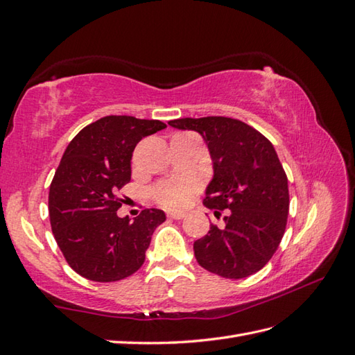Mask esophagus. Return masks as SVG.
Listing matches in <instances>:
<instances>
[{
    "mask_svg": "<svg viewBox=\"0 0 355 355\" xmlns=\"http://www.w3.org/2000/svg\"><path fill=\"white\" fill-rule=\"evenodd\" d=\"M184 216H186L184 213H169V215H168L169 219H183Z\"/></svg>",
    "mask_w": 355,
    "mask_h": 355,
    "instance_id": "obj_1",
    "label": "esophagus"
}]
</instances>
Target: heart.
Here are the masks:
<instances>
[{"label":"heart","instance_id":"obj_1","mask_svg":"<svg viewBox=\"0 0 355 355\" xmlns=\"http://www.w3.org/2000/svg\"><path fill=\"white\" fill-rule=\"evenodd\" d=\"M200 187V180L196 177H171L155 184L151 189V196L162 207L178 210L186 207Z\"/></svg>","mask_w":355,"mask_h":355}]
</instances>
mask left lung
I'll list each match as a JSON object with an SVG mask.
<instances>
[{
  "label": "left lung",
  "mask_w": 355,
  "mask_h": 355,
  "mask_svg": "<svg viewBox=\"0 0 355 355\" xmlns=\"http://www.w3.org/2000/svg\"><path fill=\"white\" fill-rule=\"evenodd\" d=\"M171 127L200 133L213 160L215 175L204 205L227 210L225 227L210 225L193 243L200 266L224 278L239 279L259 272L275 254L289 215L287 175L269 140L239 119L183 118Z\"/></svg>",
  "instance_id": "obj_1"
}]
</instances>
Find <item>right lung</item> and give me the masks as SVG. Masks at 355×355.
Returning <instances> with one entry per match:
<instances>
[{
  "label": "right lung",
  "instance_id": "right-lung-1",
  "mask_svg": "<svg viewBox=\"0 0 355 355\" xmlns=\"http://www.w3.org/2000/svg\"><path fill=\"white\" fill-rule=\"evenodd\" d=\"M166 128L157 119L104 116L71 140L49 186V222L68 265L92 282L110 283L144 265L154 230L166 216L145 209L116 215L118 191L131 180V157L145 136Z\"/></svg>",
  "mask_w": 355,
  "mask_h": 355
}]
</instances>
